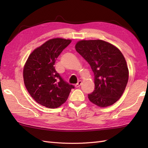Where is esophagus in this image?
Wrapping results in <instances>:
<instances>
[{
	"label": "esophagus",
	"mask_w": 148,
	"mask_h": 148,
	"mask_svg": "<svg viewBox=\"0 0 148 148\" xmlns=\"http://www.w3.org/2000/svg\"><path fill=\"white\" fill-rule=\"evenodd\" d=\"M81 83H82V82H81V81H79L77 82V83L76 84V85H75V86H76V88H79L81 86Z\"/></svg>",
	"instance_id": "obj_1"
}]
</instances>
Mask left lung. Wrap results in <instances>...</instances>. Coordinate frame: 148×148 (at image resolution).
Listing matches in <instances>:
<instances>
[{
	"label": "left lung",
	"instance_id": "obj_1",
	"mask_svg": "<svg viewBox=\"0 0 148 148\" xmlns=\"http://www.w3.org/2000/svg\"><path fill=\"white\" fill-rule=\"evenodd\" d=\"M75 48L90 64L94 74L95 90L88 94L91 102L101 108L120 99L127 86L128 69L118 48L102 40H82Z\"/></svg>",
	"mask_w": 148,
	"mask_h": 148
}]
</instances>
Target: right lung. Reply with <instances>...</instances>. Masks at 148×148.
Here are the masks:
<instances>
[{
	"label": "right lung",
	"mask_w": 148,
	"mask_h": 148,
	"mask_svg": "<svg viewBox=\"0 0 148 148\" xmlns=\"http://www.w3.org/2000/svg\"><path fill=\"white\" fill-rule=\"evenodd\" d=\"M71 42L70 39H50L34 49L25 64L23 80L27 91L37 103L48 108L60 106L74 88L54 67L56 58Z\"/></svg>",
	"instance_id": "obj_1"
}]
</instances>
